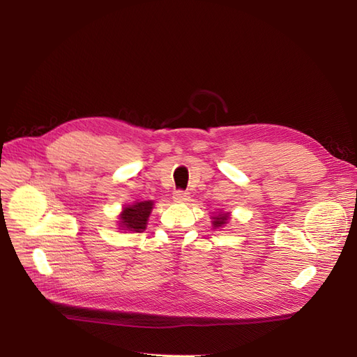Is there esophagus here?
Returning a JSON list of instances; mask_svg holds the SVG:
<instances>
[{
    "label": "esophagus",
    "mask_w": 357,
    "mask_h": 357,
    "mask_svg": "<svg viewBox=\"0 0 357 357\" xmlns=\"http://www.w3.org/2000/svg\"><path fill=\"white\" fill-rule=\"evenodd\" d=\"M188 198H190V194L186 192V191L176 190V191L174 192V199H175L176 202H183V201H186Z\"/></svg>",
    "instance_id": "esophagus-1"
}]
</instances>
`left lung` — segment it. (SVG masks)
I'll return each instance as SVG.
<instances>
[{"label":"left lung","mask_w":357,"mask_h":357,"mask_svg":"<svg viewBox=\"0 0 357 357\" xmlns=\"http://www.w3.org/2000/svg\"><path fill=\"white\" fill-rule=\"evenodd\" d=\"M213 218H214V221H213L214 227H222L224 224H226L227 220H229V213L218 214V215H215V217H213Z\"/></svg>","instance_id":"8db88e82"}]
</instances>
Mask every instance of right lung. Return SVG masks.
<instances>
[{
	"instance_id": "1",
	"label": "right lung",
	"mask_w": 357,
	"mask_h": 357,
	"mask_svg": "<svg viewBox=\"0 0 357 357\" xmlns=\"http://www.w3.org/2000/svg\"><path fill=\"white\" fill-rule=\"evenodd\" d=\"M152 208V201H142L131 205V207H126L120 215V227H123L124 230L140 233L146 229V222Z\"/></svg>"
}]
</instances>
